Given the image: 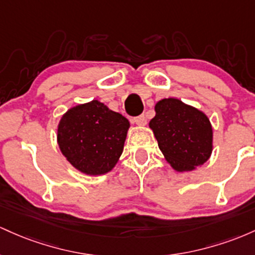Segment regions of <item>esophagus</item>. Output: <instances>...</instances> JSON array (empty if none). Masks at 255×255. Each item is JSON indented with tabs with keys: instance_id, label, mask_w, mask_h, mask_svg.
Listing matches in <instances>:
<instances>
[{
	"instance_id": "34e87169",
	"label": "esophagus",
	"mask_w": 255,
	"mask_h": 255,
	"mask_svg": "<svg viewBox=\"0 0 255 255\" xmlns=\"http://www.w3.org/2000/svg\"><path fill=\"white\" fill-rule=\"evenodd\" d=\"M133 122H135V124L138 125V127H144V125L147 124V118H145L144 114H141V116L136 117V118L133 119Z\"/></svg>"
}]
</instances>
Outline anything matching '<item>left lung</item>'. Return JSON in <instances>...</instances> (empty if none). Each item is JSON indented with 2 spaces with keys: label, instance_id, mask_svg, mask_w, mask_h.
Listing matches in <instances>:
<instances>
[{
  "label": "left lung",
  "instance_id": "left-lung-1",
  "mask_svg": "<svg viewBox=\"0 0 255 255\" xmlns=\"http://www.w3.org/2000/svg\"><path fill=\"white\" fill-rule=\"evenodd\" d=\"M149 122L159 148L176 172H189L204 165L213 150V128L202 111L178 99H162Z\"/></svg>",
  "mask_w": 255,
  "mask_h": 255
}]
</instances>
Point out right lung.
I'll use <instances>...</instances> for the list:
<instances>
[{"mask_svg": "<svg viewBox=\"0 0 255 255\" xmlns=\"http://www.w3.org/2000/svg\"><path fill=\"white\" fill-rule=\"evenodd\" d=\"M130 122L99 100L73 106L58 125V144L79 172L101 176L112 171L124 149Z\"/></svg>", "mask_w": 255, "mask_h": 255, "instance_id": "add662e5", "label": "right lung"}]
</instances>
